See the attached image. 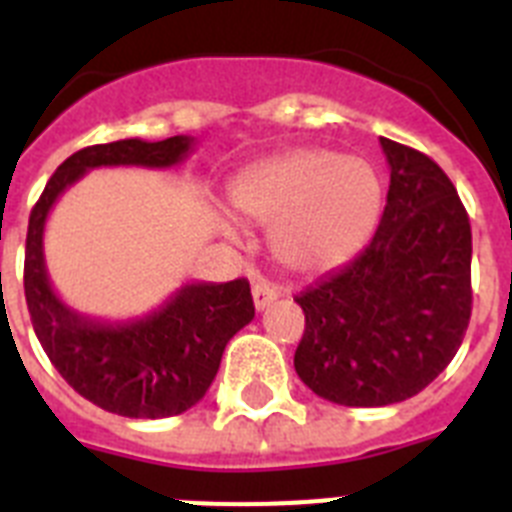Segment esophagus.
<instances>
[{"instance_id":"esophagus-1","label":"esophagus","mask_w":512,"mask_h":512,"mask_svg":"<svg viewBox=\"0 0 512 512\" xmlns=\"http://www.w3.org/2000/svg\"><path fill=\"white\" fill-rule=\"evenodd\" d=\"M251 292H253V305H256V310H264L266 305L274 303V300L279 298V287L272 285L269 279H261V277L253 282Z\"/></svg>"}]
</instances>
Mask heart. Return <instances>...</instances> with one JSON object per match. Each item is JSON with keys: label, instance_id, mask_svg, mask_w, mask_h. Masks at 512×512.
<instances>
[{"label": "heart", "instance_id": "obj_1", "mask_svg": "<svg viewBox=\"0 0 512 512\" xmlns=\"http://www.w3.org/2000/svg\"><path fill=\"white\" fill-rule=\"evenodd\" d=\"M230 199L243 217L272 222V248L303 274L329 272L362 251L381 220L383 186L362 157L295 150L240 173ZM235 233L233 225H227Z\"/></svg>", "mask_w": 512, "mask_h": 512}]
</instances>
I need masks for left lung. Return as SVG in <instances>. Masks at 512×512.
Here are the masks:
<instances>
[{
  "label": "left lung",
  "mask_w": 512,
  "mask_h": 512,
  "mask_svg": "<svg viewBox=\"0 0 512 512\" xmlns=\"http://www.w3.org/2000/svg\"><path fill=\"white\" fill-rule=\"evenodd\" d=\"M386 209L365 251L295 298V370L342 406H388L430 386L471 318V225L456 186L422 152L381 137Z\"/></svg>",
  "instance_id": "1"
}]
</instances>
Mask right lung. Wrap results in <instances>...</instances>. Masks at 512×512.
Returning a JSON list of instances; mask_svg holds the SVG:
<instances>
[{
  "mask_svg": "<svg viewBox=\"0 0 512 512\" xmlns=\"http://www.w3.org/2000/svg\"><path fill=\"white\" fill-rule=\"evenodd\" d=\"M191 150L194 137L183 134L163 142L119 139L85 147L56 168L30 212L25 300L38 342L74 391L121 417H176L199 404L220 370L227 342L253 321L251 287L246 279L189 282L144 316L100 321L56 295L43 256V230L59 196L87 170L173 168Z\"/></svg>",
  "mask_w": 512,
  "mask_h": 512,
  "instance_id": "obj_1",
  "label": "right lung"
}]
</instances>
